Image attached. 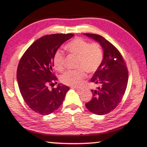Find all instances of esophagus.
Segmentation results:
<instances>
[{
	"label": "esophagus",
	"mask_w": 147,
	"mask_h": 147,
	"mask_svg": "<svg viewBox=\"0 0 147 147\" xmlns=\"http://www.w3.org/2000/svg\"><path fill=\"white\" fill-rule=\"evenodd\" d=\"M72 88H74V89L77 90V91H81V88H76V87H72Z\"/></svg>",
	"instance_id": "esophagus-1"
}]
</instances>
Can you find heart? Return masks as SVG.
Here are the masks:
<instances>
[{"mask_svg":"<svg viewBox=\"0 0 147 147\" xmlns=\"http://www.w3.org/2000/svg\"><path fill=\"white\" fill-rule=\"evenodd\" d=\"M72 55L77 56L75 70H69L61 75L60 81L63 84L71 86H79L82 84L88 73H94L102 64L104 53L100 45L97 42L89 43L81 38H76L65 47ZM54 68L62 71L64 68V54L58 50L53 57Z\"/></svg>","mask_w":147,"mask_h":147,"instance_id":"1","label":"heart"}]
</instances>
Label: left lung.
<instances>
[{
  "label": "left lung",
  "mask_w": 147,
  "mask_h": 147,
  "mask_svg": "<svg viewBox=\"0 0 147 147\" xmlns=\"http://www.w3.org/2000/svg\"><path fill=\"white\" fill-rule=\"evenodd\" d=\"M84 35L98 42L104 51L102 64L91 80L98 87L91 90L93 96L86 107L93 114L104 115L114 110L121 101L128 84V71L123 56L112 43L101 35Z\"/></svg>",
  "instance_id": "obj_1"
}]
</instances>
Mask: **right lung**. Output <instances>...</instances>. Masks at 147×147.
Wrapping results in <instances>:
<instances>
[{
	"instance_id": "1",
	"label": "right lung",
	"mask_w": 147,
	"mask_h": 147,
	"mask_svg": "<svg viewBox=\"0 0 147 147\" xmlns=\"http://www.w3.org/2000/svg\"><path fill=\"white\" fill-rule=\"evenodd\" d=\"M74 34H51L42 37L27 49L19 61L17 79L21 94L32 110L48 115L63 103L70 89L63 84L49 90V85L57 84L53 72V57L63 43Z\"/></svg>"
}]
</instances>
